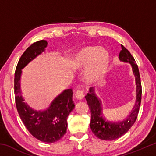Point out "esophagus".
I'll use <instances>...</instances> for the list:
<instances>
[{
  "label": "esophagus",
  "mask_w": 156,
  "mask_h": 156,
  "mask_svg": "<svg viewBox=\"0 0 156 156\" xmlns=\"http://www.w3.org/2000/svg\"><path fill=\"white\" fill-rule=\"evenodd\" d=\"M75 96H76V98H77V99H78V100H82V99H83V98H84V93H83V91L78 90L76 92Z\"/></svg>",
  "instance_id": "obj_1"
}]
</instances>
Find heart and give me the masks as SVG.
Here are the masks:
<instances>
[{
    "label": "heart",
    "instance_id": "heart-1",
    "mask_svg": "<svg viewBox=\"0 0 156 156\" xmlns=\"http://www.w3.org/2000/svg\"><path fill=\"white\" fill-rule=\"evenodd\" d=\"M109 62V54L107 51L98 46H88L80 49L73 56L71 67L74 70L86 69L85 80L89 84H93L102 78Z\"/></svg>",
    "mask_w": 156,
    "mask_h": 156
}]
</instances>
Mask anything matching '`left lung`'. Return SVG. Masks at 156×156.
Returning <instances> with one entry per match:
<instances>
[{"mask_svg": "<svg viewBox=\"0 0 156 156\" xmlns=\"http://www.w3.org/2000/svg\"><path fill=\"white\" fill-rule=\"evenodd\" d=\"M121 47L122 50L119 54L120 61L131 65L136 78V101L130 115L123 120H108L102 115L101 101L97 97L94 87L89 89V92L85 96L91 114L90 128L97 138L104 140H113L125 134L136 122L140 106L142 86L138 67L131 53L123 45Z\"/></svg>", "mask_w": 156, "mask_h": 156, "instance_id": "left-lung-1", "label": "left lung"}]
</instances>
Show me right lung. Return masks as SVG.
Listing matches in <instances>:
<instances>
[{"label": "right lung", "mask_w": 156, "mask_h": 156, "mask_svg": "<svg viewBox=\"0 0 156 156\" xmlns=\"http://www.w3.org/2000/svg\"><path fill=\"white\" fill-rule=\"evenodd\" d=\"M47 42L37 41L25 50L18 62L14 76L16 105L25 127L34 138L42 142L53 143L67 132V117L74 109L72 89H67L56 96L45 110L37 111L25 102L20 89L22 69L45 51Z\"/></svg>", "instance_id": "obj_1"}]
</instances>
